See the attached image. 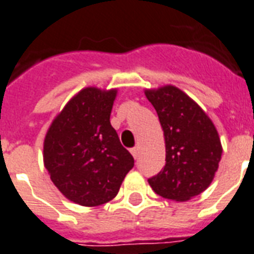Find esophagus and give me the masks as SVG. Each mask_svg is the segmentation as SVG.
Instances as JSON below:
<instances>
[{
	"instance_id": "1",
	"label": "esophagus",
	"mask_w": 254,
	"mask_h": 254,
	"mask_svg": "<svg viewBox=\"0 0 254 254\" xmlns=\"http://www.w3.org/2000/svg\"><path fill=\"white\" fill-rule=\"evenodd\" d=\"M138 151H139V148H138L137 146H135V147H133V148H130V152H131V155L134 156V159H137V158H138Z\"/></svg>"
}]
</instances>
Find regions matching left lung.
I'll return each instance as SVG.
<instances>
[{
    "mask_svg": "<svg viewBox=\"0 0 254 254\" xmlns=\"http://www.w3.org/2000/svg\"><path fill=\"white\" fill-rule=\"evenodd\" d=\"M166 139V166L148 179L156 194L188 201L213 181L222 156L214 124L187 94L174 86L147 90Z\"/></svg>",
    "mask_w": 254,
    "mask_h": 254,
    "instance_id": "1",
    "label": "left lung"
}]
</instances>
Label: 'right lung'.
<instances>
[{
  "label": "right lung",
  "mask_w": 254,
  "mask_h": 254,
  "mask_svg": "<svg viewBox=\"0 0 254 254\" xmlns=\"http://www.w3.org/2000/svg\"><path fill=\"white\" fill-rule=\"evenodd\" d=\"M116 90L84 88L56 117L44 141V166L70 201L99 206L119 193L133 168L130 152L111 125Z\"/></svg>",
  "instance_id": "1"
}]
</instances>
